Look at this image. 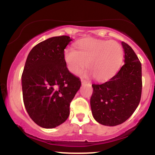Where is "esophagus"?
<instances>
[{"label": "esophagus", "mask_w": 155, "mask_h": 155, "mask_svg": "<svg viewBox=\"0 0 155 155\" xmlns=\"http://www.w3.org/2000/svg\"><path fill=\"white\" fill-rule=\"evenodd\" d=\"M81 84H84L88 83L87 81H86V80L84 79H81Z\"/></svg>", "instance_id": "1"}]
</instances>
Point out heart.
Segmentation results:
<instances>
[{
  "instance_id": "obj_1",
  "label": "heart",
  "mask_w": 155,
  "mask_h": 155,
  "mask_svg": "<svg viewBox=\"0 0 155 155\" xmlns=\"http://www.w3.org/2000/svg\"><path fill=\"white\" fill-rule=\"evenodd\" d=\"M77 49L68 47L64 51L69 71L77 74L87 65L90 74L100 81L114 75L123 58L122 48L115 41L84 39L78 43Z\"/></svg>"
}]
</instances>
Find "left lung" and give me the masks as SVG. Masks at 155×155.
<instances>
[{
  "instance_id": "obj_1",
  "label": "left lung",
  "mask_w": 155,
  "mask_h": 155,
  "mask_svg": "<svg viewBox=\"0 0 155 155\" xmlns=\"http://www.w3.org/2000/svg\"><path fill=\"white\" fill-rule=\"evenodd\" d=\"M124 64L108 81L92 84V113L98 123L116 126L125 122L138 107L141 97V64L127 44L122 42Z\"/></svg>"
}]
</instances>
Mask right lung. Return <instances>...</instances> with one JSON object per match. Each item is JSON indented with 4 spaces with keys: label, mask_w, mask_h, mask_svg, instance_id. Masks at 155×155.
Wrapping results in <instances>:
<instances>
[{
    "label": "right lung",
    "mask_w": 155,
    "mask_h": 155,
    "mask_svg": "<svg viewBox=\"0 0 155 155\" xmlns=\"http://www.w3.org/2000/svg\"><path fill=\"white\" fill-rule=\"evenodd\" d=\"M72 39L49 38L35 45L27 58L22 75L25 107L35 124L54 128L70 114V104L81 80L68 71L64 49Z\"/></svg>",
    "instance_id": "obj_1"
}]
</instances>
